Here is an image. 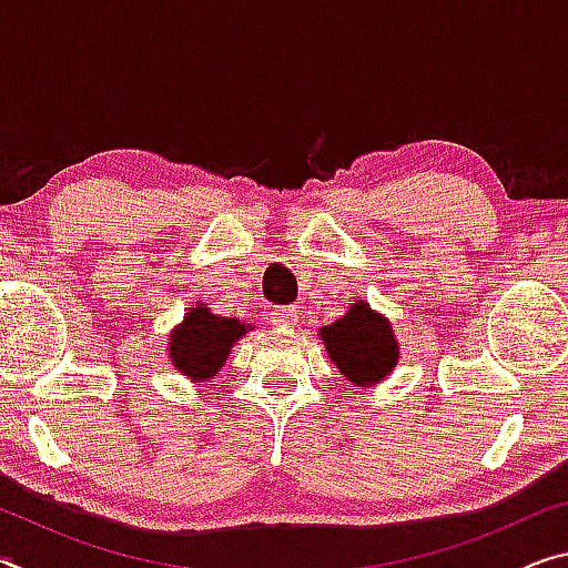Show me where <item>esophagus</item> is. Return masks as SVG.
Wrapping results in <instances>:
<instances>
[{
    "label": "esophagus",
    "instance_id": "obj_1",
    "mask_svg": "<svg viewBox=\"0 0 568 568\" xmlns=\"http://www.w3.org/2000/svg\"><path fill=\"white\" fill-rule=\"evenodd\" d=\"M267 318H271V323L281 325V328H293V325L297 323V307H293V305L271 307V311H267Z\"/></svg>",
    "mask_w": 568,
    "mask_h": 568
}]
</instances>
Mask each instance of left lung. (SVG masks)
Instances as JSON below:
<instances>
[{"label": "left lung", "mask_w": 568, "mask_h": 568, "mask_svg": "<svg viewBox=\"0 0 568 568\" xmlns=\"http://www.w3.org/2000/svg\"><path fill=\"white\" fill-rule=\"evenodd\" d=\"M331 361L353 386H373L398 365V343L386 315L368 303H353L333 325L318 331Z\"/></svg>", "instance_id": "1"}]
</instances>
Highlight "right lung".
Returning <instances> with one entry per match:
<instances>
[{"label":"right lung","mask_w":568,"mask_h":568,"mask_svg":"<svg viewBox=\"0 0 568 568\" xmlns=\"http://www.w3.org/2000/svg\"><path fill=\"white\" fill-rule=\"evenodd\" d=\"M253 325L237 318H220L200 303L190 307L175 331L170 335L172 365L190 381L203 383L215 376L227 361V353Z\"/></svg>","instance_id":"obj_1"}]
</instances>
